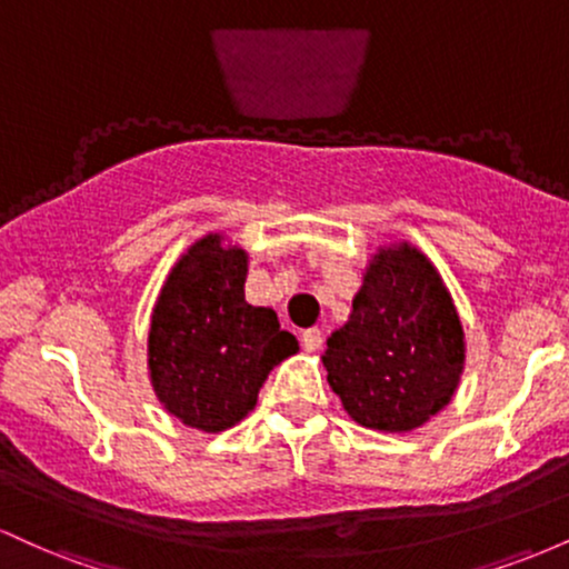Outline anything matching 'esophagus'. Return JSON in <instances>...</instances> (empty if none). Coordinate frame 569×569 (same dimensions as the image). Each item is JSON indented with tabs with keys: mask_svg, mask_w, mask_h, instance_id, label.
<instances>
[{
	"mask_svg": "<svg viewBox=\"0 0 569 569\" xmlns=\"http://www.w3.org/2000/svg\"><path fill=\"white\" fill-rule=\"evenodd\" d=\"M323 345V335H321V329H307L305 335H302V348L307 350V352H312V350H318Z\"/></svg>",
	"mask_w": 569,
	"mask_h": 569,
	"instance_id": "esophagus-1",
	"label": "esophagus"
}]
</instances>
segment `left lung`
<instances>
[{
	"label": "left lung",
	"instance_id": "1",
	"mask_svg": "<svg viewBox=\"0 0 569 569\" xmlns=\"http://www.w3.org/2000/svg\"><path fill=\"white\" fill-rule=\"evenodd\" d=\"M326 345L323 367L342 407L388 433L420 428L447 407L466 361L452 297L407 243L377 253L350 321Z\"/></svg>",
	"mask_w": 569,
	"mask_h": 569
}]
</instances>
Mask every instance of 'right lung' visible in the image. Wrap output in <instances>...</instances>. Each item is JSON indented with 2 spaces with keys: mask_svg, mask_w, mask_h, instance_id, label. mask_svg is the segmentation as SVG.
Returning <instances> with one entry per match:
<instances>
[{
  "mask_svg": "<svg viewBox=\"0 0 569 569\" xmlns=\"http://www.w3.org/2000/svg\"><path fill=\"white\" fill-rule=\"evenodd\" d=\"M246 251L219 234L194 243L162 286L149 329L154 393L187 426L219 433L243 420L267 375L297 352L276 312L246 302Z\"/></svg>",
  "mask_w": 569,
  "mask_h": 569,
  "instance_id": "1",
  "label": "right lung"
}]
</instances>
